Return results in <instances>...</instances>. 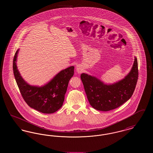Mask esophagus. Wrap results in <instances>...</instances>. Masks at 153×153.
<instances>
[{
	"label": "esophagus",
	"instance_id": "obj_1",
	"mask_svg": "<svg viewBox=\"0 0 153 153\" xmlns=\"http://www.w3.org/2000/svg\"><path fill=\"white\" fill-rule=\"evenodd\" d=\"M76 71H77V72L78 73H81V72H82L81 69L80 68V66H76Z\"/></svg>",
	"mask_w": 153,
	"mask_h": 153
}]
</instances>
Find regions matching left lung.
Returning a JSON list of instances; mask_svg holds the SVG:
<instances>
[{
	"instance_id": "left-lung-1",
	"label": "left lung",
	"mask_w": 153,
	"mask_h": 153,
	"mask_svg": "<svg viewBox=\"0 0 153 153\" xmlns=\"http://www.w3.org/2000/svg\"><path fill=\"white\" fill-rule=\"evenodd\" d=\"M138 79L137 58L135 57L130 72L125 78L112 85H105L100 80L89 76L81 74L88 101L95 109L108 111L120 107L132 96Z\"/></svg>"
}]
</instances>
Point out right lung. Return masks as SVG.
Masks as SVG:
<instances>
[{"instance_id":"add662e5","label":"right lung","mask_w":153,"mask_h":153,"mask_svg":"<svg viewBox=\"0 0 153 153\" xmlns=\"http://www.w3.org/2000/svg\"><path fill=\"white\" fill-rule=\"evenodd\" d=\"M18 50L13 59L15 79L24 100L32 108L44 114H52L63 104L68 83L74 74V66H70L58 73L48 84L42 87L30 86L21 76L16 60Z\"/></svg>"}]
</instances>
